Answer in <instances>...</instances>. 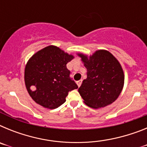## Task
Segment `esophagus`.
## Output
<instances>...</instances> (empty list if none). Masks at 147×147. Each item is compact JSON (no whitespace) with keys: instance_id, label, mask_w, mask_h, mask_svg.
<instances>
[{"instance_id":"obj_1","label":"esophagus","mask_w":147,"mask_h":147,"mask_svg":"<svg viewBox=\"0 0 147 147\" xmlns=\"http://www.w3.org/2000/svg\"><path fill=\"white\" fill-rule=\"evenodd\" d=\"M82 82V80H79V81L76 82V84H77L78 87H80V86H81Z\"/></svg>"}]
</instances>
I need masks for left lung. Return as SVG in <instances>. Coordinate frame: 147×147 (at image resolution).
Masks as SVG:
<instances>
[{
    "label": "left lung",
    "instance_id": "obj_1",
    "mask_svg": "<svg viewBox=\"0 0 147 147\" xmlns=\"http://www.w3.org/2000/svg\"><path fill=\"white\" fill-rule=\"evenodd\" d=\"M87 68V79L78 91L88 107L98 109L115 102L123 89L124 71L117 59L106 50L92 56L78 54Z\"/></svg>",
    "mask_w": 147,
    "mask_h": 147
}]
</instances>
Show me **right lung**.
<instances>
[{"label":"right lung","mask_w":147,"mask_h":147,"mask_svg":"<svg viewBox=\"0 0 147 147\" xmlns=\"http://www.w3.org/2000/svg\"><path fill=\"white\" fill-rule=\"evenodd\" d=\"M74 59L59 48L49 45L34 54L25 67V84L30 96L45 108L55 109L65 102L68 92L78 88L66 67Z\"/></svg>","instance_id":"obj_1"}]
</instances>
